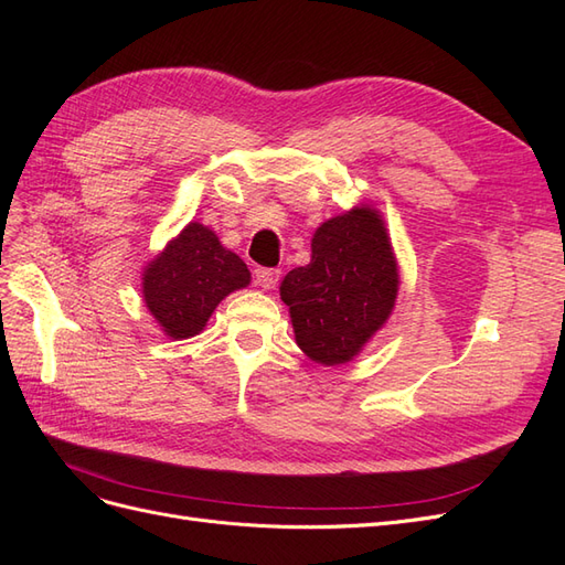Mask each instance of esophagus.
<instances>
[{
    "label": "esophagus",
    "instance_id": "esophagus-1",
    "mask_svg": "<svg viewBox=\"0 0 565 565\" xmlns=\"http://www.w3.org/2000/svg\"><path fill=\"white\" fill-rule=\"evenodd\" d=\"M254 278H256V285H262L264 289H273L280 280V268H256Z\"/></svg>",
    "mask_w": 565,
    "mask_h": 565
}]
</instances>
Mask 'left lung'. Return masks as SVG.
I'll use <instances>...</instances> for the list:
<instances>
[{"mask_svg": "<svg viewBox=\"0 0 565 565\" xmlns=\"http://www.w3.org/2000/svg\"><path fill=\"white\" fill-rule=\"evenodd\" d=\"M311 264L289 270L280 297L299 349L322 365L347 363L391 316L398 295L382 216L355 207L316 231Z\"/></svg>", "mask_w": 565, "mask_h": 565, "instance_id": "1", "label": "left lung"}]
</instances>
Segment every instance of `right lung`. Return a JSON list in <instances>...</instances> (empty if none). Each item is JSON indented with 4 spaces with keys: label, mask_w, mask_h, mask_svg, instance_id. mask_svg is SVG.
<instances>
[{
    "label": "right lung",
    "mask_w": 565,
    "mask_h": 565,
    "mask_svg": "<svg viewBox=\"0 0 565 565\" xmlns=\"http://www.w3.org/2000/svg\"><path fill=\"white\" fill-rule=\"evenodd\" d=\"M249 285V270L214 231L188 224L143 273V299L172 339L198 334L218 301Z\"/></svg>",
    "instance_id": "add662e5"
}]
</instances>
